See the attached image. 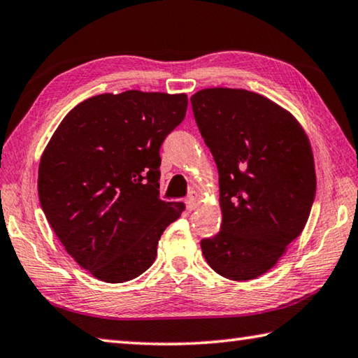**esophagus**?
I'll use <instances>...</instances> for the list:
<instances>
[{
	"mask_svg": "<svg viewBox=\"0 0 358 358\" xmlns=\"http://www.w3.org/2000/svg\"><path fill=\"white\" fill-rule=\"evenodd\" d=\"M185 203H187V209H189V210L196 209V206H198V203H199L198 193H196V192H192L190 196L185 199Z\"/></svg>",
	"mask_w": 358,
	"mask_h": 358,
	"instance_id": "obj_1",
	"label": "esophagus"
}]
</instances>
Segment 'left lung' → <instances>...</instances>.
Listing matches in <instances>:
<instances>
[{
	"label": "left lung",
	"mask_w": 358,
	"mask_h": 358,
	"mask_svg": "<svg viewBox=\"0 0 358 358\" xmlns=\"http://www.w3.org/2000/svg\"><path fill=\"white\" fill-rule=\"evenodd\" d=\"M190 100L220 176L222 231L201 241L203 255L224 278L255 280L308 222L316 193L310 140L289 111L261 94L208 87Z\"/></svg>",
	"instance_id": "1"
}]
</instances>
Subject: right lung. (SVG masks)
<instances>
[{
    "label": "right lung",
    "instance_id": "add662e5",
    "mask_svg": "<svg viewBox=\"0 0 358 358\" xmlns=\"http://www.w3.org/2000/svg\"><path fill=\"white\" fill-rule=\"evenodd\" d=\"M187 103V94H99L69 111L43 149V214L97 280L124 283L146 272L163 231L184 212V203L159 199V152Z\"/></svg>",
    "mask_w": 358,
    "mask_h": 358
}]
</instances>
